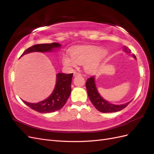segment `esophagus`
<instances>
[{
    "instance_id": "34e87169",
    "label": "esophagus",
    "mask_w": 154,
    "mask_h": 154,
    "mask_svg": "<svg viewBox=\"0 0 154 154\" xmlns=\"http://www.w3.org/2000/svg\"><path fill=\"white\" fill-rule=\"evenodd\" d=\"M81 75V74L80 72H78L77 71H74V76H80Z\"/></svg>"
}]
</instances>
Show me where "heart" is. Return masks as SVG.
<instances>
[{
	"label": "heart",
	"instance_id": "b5f03b06",
	"mask_svg": "<svg viewBox=\"0 0 154 154\" xmlns=\"http://www.w3.org/2000/svg\"><path fill=\"white\" fill-rule=\"evenodd\" d=\"M106 51L96 46H79L72 49L71 57L65 56L63 63L68 67H76L78 63L84 64L85 71L93 73L97 71L106 55Z\"/></svg>",
	"mask_w": 154,
	"mask_h": 154
}]
</instances>
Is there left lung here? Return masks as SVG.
Returning a JSON list of instances; mask_svg holds the SVG:
<instances>
[{
	"instance_id": "obj_1",
	"label": "left lung",
	"mask_w": 154,
	"mask_h": 154,
	"mask_svg": "<svg viewBox=\"0 0 154 154\" xmlns=\"http://www.w3.org/2000/svg\"><path fill=\"white\" fill-rule=\"evenodd\" d=\"M125 50L126 52L130 53V49L127 48H125ZM132 57L136 59L135 54H133ZM85 85L87 91V94L91 101L94 105L95 108L97 110L101 112L108 113L118 112L125 109L130 103V102H128V103L123 105H114L103 100L100 95L99 93L97 92V90L95 85L94 76L87 79Z\"/></svg>"
}]
</instances>
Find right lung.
<instances>
[{
  "label": "right lung",
  "instance_id": "right-lung-1",
  "mask_svg": "<svg viewBox=\"0 0 154 154\" xmlns=\"http://www.w3.org/2000/svg\"><path fill=\"white\" fill-rule=\"evenodd\" d=\"M60 46L61 45L58 43L36 44L25 50L20 57L23 55L32 52L44 53L52 51L54 48H59ZM72 76L73 73L57 74V83L54 89L47 99L36 103H29L24 100L23 102L32 110L40 113L53 112L61 109L66 103L67 100L71 94Z\"/></svg>",
  "mask_w": 154,
  "mask_h": 154
}]
</instances>
